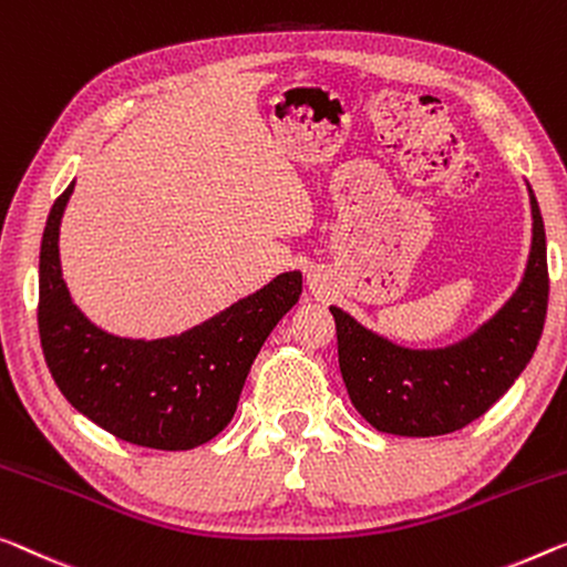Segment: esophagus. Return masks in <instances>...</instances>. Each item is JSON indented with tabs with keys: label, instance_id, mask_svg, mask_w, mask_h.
Listing matches in <instances>:
<instances>
[{
	"label": "esophagus",
	"instance_id": "1",
	"mask_svg": "<svg viewBox=\"0 0 567 567\" xmlns=\"http://www.w3.org/2000/svg\"><path fill=\"white\" fill-rule=\"evenodd\" d=\"M323 275H318V272H310L308 275V285H310V290L312 292H320V290H323Z\"/></svg>",
	"mask_w": 567,
	"mask_h": 567
}]
</instances>
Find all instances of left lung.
Returning <instances> with one entry per match:
<instances>
[{
  "mask_svg": "<svg viewBox=\"0 0 567 567\" xmlns=\"http://www.w3.org/2000/svg\"><path fill=\"white\" fill-rule=\"evenodd\" d=\"M532 244L512 298L461 341L415 349L361 326L331 306L338 367L369 425L404 437L445 435L484 415L509 390L537 349L547 316V244L535 190L529 188Z\"/></svg>",
  "mask_w": 567,
  "mask_h": 567,
  "instance_id": "1",
  "label": "left lung"
}]
</instances>
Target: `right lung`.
Returning <instances> with one entry per match:
<instances>
[{"label": "right lung", "instance_id": "obj_1", "mask_svg": "<svg viewBox=\"0 0 567 567\" xmlns=\"http://www.w3.org/2000/svg\"><path fill=\"white\" fill-rule=\"evenodd\" d=\"M75 181L50 208L40 244V343L58 390L120 441L190 451L229 425L261 343L300 300L302 272L277 275L188 331L163 338L109 333L71 298L61 221Z\"/></svg>", "mask_w": 567, "mask_h": 567}]
</instances>
